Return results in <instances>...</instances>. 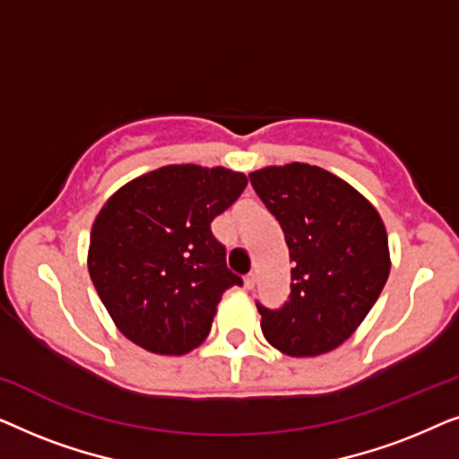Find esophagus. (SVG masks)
I'll use <instances>...</instances> for the list:
<instances>
[{
  "label": "esophagus",
  "mask_w": 459,
  "mask_h": 459,
  "mask_svg": "<svg viewBox=\"0 0 459 459\" xmlns=\"http://www.w3.org/2000/svg\"><path fill=\"white\" fill-rule=\"evenodd\" d=\"M255 284H256V275L255 273L244 275V288H247V290H253Z\"/></svg>",
  "instance_id": "1"
}]
</instances>
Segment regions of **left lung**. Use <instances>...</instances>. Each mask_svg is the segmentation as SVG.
Segmentation results:
<instances>
[{"mask_svg":"<svg viewBox=\"0 0 459 459\" xmlns=\"http://www.w3.org/2000/svg\"><path fill=\"white\" fill-rule=\"evenodd\" d=\"M248 178L281 225L294 263L286 303H256L263 334L290 357L328 353L353 334L386 284L385 223L355 187L319 167L290 162Z\"/></svg>","mask_w":459,"mask_h":459,"instance_id":"obj_1","label":"left lung"}]
</instances>
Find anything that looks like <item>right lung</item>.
Masks as SVG:
<instances>
[{
  "instance_id": "right-lung-1",
  "label": "right lung",
  "mask_w": 459,
  "mask_h": 459,
  "mask_svg": "<svg viewBox=\"0 0 459 459\" xmlns=\"http://www.w3.org/2000/svg\"><path fill=\"white\" fill-rule=\"evenodd\" d=\"M247 175L169 165L129 181L98 212L87 267L117 328L159 355H186L209 336L230 272L212 219L247 187Z\"/></svg>"
}]
</instances>
